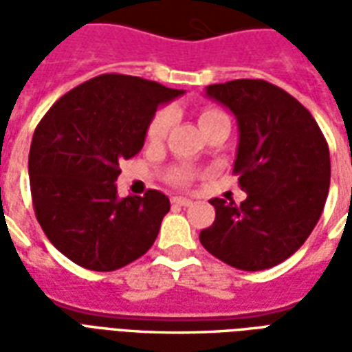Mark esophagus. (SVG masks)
Listing matches in <instances>:
<instances>
[{"instance_id":"34e87169","label":"esophagus","mask_w":352,"mask_h":352,"mask_svg":"<svg viewBox=\"0 0 352 352\" xmlns=\"http://www.w3.org/2000/svg\"><path fill=\"white\" fill-rule=\"evenodd\" d=\"M171 204H173V206H181V207L192 206L190 199L183 198V196H173V198H171Z\"/></svg>"}]
</instances>
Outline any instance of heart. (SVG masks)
Masks as SVG:
<instances>
[{
    "label": "heart",
    "mask_w": 352,
    "mask_h": 352,
    "mask_svg": "<svg viewBox=\"0 0 352 352\" xmlns=\"http://www.w3.org/2000/svg\"><path fill=\"white\" fill-rule=\"evenodd\" d=\"M175 111L171 107L160 109V111L151 118L148 126H146V141H148V143H162L164 139L168 138L171 126L175 124ZM226 118H228V116L224 115L222 111H219V109H204V111L199 113V124H201L204 131H206L209 126L221 122V120H226ZM194 177H196V169L190 168V166H175V168H171L168 173H166V179H168L171 184H175V186H186Z\"/></svg>",
    "instance_id": "heart-1"
}]
</instances>
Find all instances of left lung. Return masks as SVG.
I'll return each mask as SVG.
<instances>
[{"instance_id":"1","label":"left lung","mask_w":352,"mask_h":352,"mask_svg":"<svg viewBox=\"0 0 352 352\" xmlns=\"http://www.w3.org/2000/svg\"><path fill=\"white\" fill-rule=\"evenodd\" d=\"M207 96L236 115L234 173L247 198H213L214 222L199 232L213 256L260 272L292 256L309 237L330 188V151L317 120L283 88L262 79L209 85Z\"/></svg>"}]
</instances>
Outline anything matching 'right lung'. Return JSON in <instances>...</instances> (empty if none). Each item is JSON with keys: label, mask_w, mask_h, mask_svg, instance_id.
I'll use <instances>...</instances> for the list:
<instances>
[{"label": "right lung", "mask_w": 352, "mask_h": 352, "mask_svg": "<svg viewBox=\"0 0 352 352\" xmlns=\"http://www.w3.org/2000/svg\"><path fill=\"white\" fill-rule=\"evenodd\" d=\"M183 90L105 73L64 94L37 124L28 171L35 217L64 256L92 272H115L143 256L169 199L116 194L118 162L143 148L160 103Z\"/></svg>", "instance_id": "1"}]
</instances>
